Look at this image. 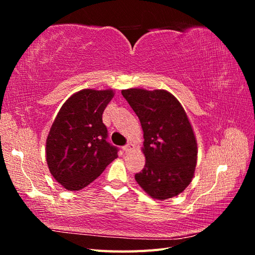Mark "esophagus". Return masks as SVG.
<instances>
[{"mask_svg": "<svg viewBox=\"0 0 255 255\" xmlns=\"http://www.w3.org/2000/svg\"><path fill=\"white\" fill-rule=\"evenodd\" d=\"M132 148H133V145H132L130 142H129V143H127L126 145H124L123 150L125 151V152H129V151L132 150Z\"/></svg>", "mask_w": 255, "mask_h": 255, "instance_id": "1", "label": "esophagus"}]
</instances>
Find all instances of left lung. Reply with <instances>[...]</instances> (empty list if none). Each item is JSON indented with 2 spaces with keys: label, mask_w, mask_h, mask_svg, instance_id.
I'll use <instances>...</instances> for the list:
<instances>
[{
  "label": "left lung",
  "mask_w": 255,
  "mask_h": 255,
  "mask_svg": "<svg viewBox=\"0 0 255 255\" xmlns=\"http://www.w3.org/2000/svg\"><path fill=\"white\" fill-rule=\"evenodd\" d=\"M122 94L143 130L145 164L134 178L152 198L176 196L192 182L197 160L196 139L185 111L164 90L129 89Z\"/></svg>",
  "instance_id": "left-lung-1"
}]
</instances>
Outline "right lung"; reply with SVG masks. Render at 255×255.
<instances>
[{
  "instance_id": "add662e5",
  "label": "right lung",
  "mask_w": 255,
  "mask_h": 255,
  "mask_svg": "<svg viewBox=\"0 0 255 255\" xmlns=\"http://www.w3.org/2000/svg\"><path fill=\"white\" fill-rule=\"evenodd\" d=\"M113 90H82L59 111L46 143L47 164L52 176L68 191H80L99 177L115 160L118 148L107 141L103 113Z\"/></svg>"
}]
</instances>
